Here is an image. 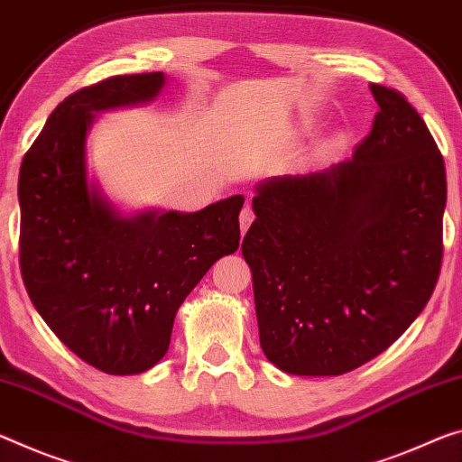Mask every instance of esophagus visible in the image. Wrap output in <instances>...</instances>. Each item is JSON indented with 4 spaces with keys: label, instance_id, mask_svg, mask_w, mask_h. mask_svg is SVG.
<instances>
[{
    "label": "esophagus",
    "instance_id": "34e87169",
    "mask_svg": "<svg viewBox=\"0 0 462 462\" xmlns=\"http://www.w3.org/2000/svg\"><path fill=\"white\" fill-rule=\"evenodd\" d=\"M253 219H254L253 209L246 205V208H243V211H240V228H243V234L248 230V226L253 224Z\"/></svg>",
    "mask_w": 462,
    "mask_h": 462
}]
</instances>
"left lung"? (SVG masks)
<instances>
[{
	"mask_svg": "<svg viewBox=\"0 0 462 462\" xmlns=\"http://www.w3.org/2000/svg\"><path fill=\"white\" fill-rule=\"evenodd\" d=\"M378 105L354 156L257 185L243 240L261 349L282 372L339 376L420 317L442 263V153L402 94Z\"/></svg>",
	"mask_w": 462,
	"mask_h": 462,
	"instance_id": "obj_1",
	"label": "left lung"
}]
</instances>
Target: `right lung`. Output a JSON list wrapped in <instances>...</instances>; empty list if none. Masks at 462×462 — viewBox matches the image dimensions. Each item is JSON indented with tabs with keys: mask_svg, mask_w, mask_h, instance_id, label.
Here are the masks:
<instances>
[{
	"mask_svg": "<svg viewBox=\"0 0 462 462\" xmlns=\"http://www.w3.org/2000/svg\"><path fill=\"white\" fill-rule=\"evenodd\" d=\"M162 71L115 76L65 98L20 166V269L28 296L63 346L106 374L162 360L174 317L209 267L238 248L245 197L201 211L121 214L88 177L97 115L148 105Z\"/></svg>",
	"mask_w": 462,
	"mask_h": 462,
	"instance_id": "1",
	"label": "right lung"
}]
</instances>
